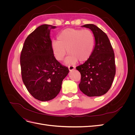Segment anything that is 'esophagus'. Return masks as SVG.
<instances>
[{
  "mask_svg": "<svg viewBox=\"0 0 135 135\" xmlns=\"http://www.w3.org/2000/svg\"><path fill=\"white\" fill-rule=\"evenodd\" d=\"M68 68H69V70L70 71H72L73 70H74L75 69V67L74 66H68Z\"/></svg>",
  "mask_w": 135,
  "mask_h": 135,
  "instance_id": "obj_1",
  "label": "esophagus"
}]
</instances>
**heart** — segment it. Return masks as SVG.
I'll return each mask as SVG.
<instances>
[{
    "instance_id": "heart-1",
    "label": "heart",
    "mask_w": 135,
    "mask_h": 135,
    "mask_svg": "<svg viewBox=\"0 0 135 135\" xmlns=\"http://www.w3.org/2000/svg\"><path fill=\"white\" fill-rule=\"evenodd\" d=\"M57 39L51 43L55 57L59 61H62L68 52L69 55L65 62L69 65L75 64L78 60L80 62L87 61L95 46V35L87 29L66 28L59 34Z\"/></svg>"
}]
</instances>
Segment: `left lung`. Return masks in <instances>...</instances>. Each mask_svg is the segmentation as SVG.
<instances>
[{"label": "left lung", "instance_id": "8db88e82", "mask_svg": "<svg viewBox=\"0 0 135 135\" xmlns=\"http://www.w3.org/2000/svg\"><path fill=\"white\" fill-rule=\"evenodd\" d=\"M82 26L93 32L95 46L91 57L76 68L81 74L79 87L88 96H100L109 90L115 75L114 51L107 35L100 28L93 24Z\"/></svg>", "mask_w": 135, "mask_h": 135}]
</instances>
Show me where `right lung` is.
<instances>
[{
  "instance_id": "add662e5",
  "label": "right lung",
  "mask_w": 135,
  "mask_h": 135,
  "mask_svg": "<svg viewBox=\"0 0 135 135\" xmlns=\"http://www.w3.org/2000/svg\"><path fill=\"white\" fill-rule=\"evenodd\" d=\"M56 26L40 25L28 35L20 56L22 81L27 91L41 101L54 99L69 72L55 57L50 31Z\"/></svg>"
}]
</instances>
